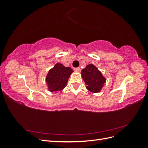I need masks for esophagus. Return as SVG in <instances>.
Segmentation results:
<instances>
[{
    "label": "esophagus",
    "mask_w": 148,
    "mask_h": 148,
    "mask_svg": "<svg viewBox=\"0 0 148 148\" xmlns=\"http://www.w3.org/2000/svg\"><path fill=\"white\" fill-rule=\"evenodd\" d=\"M74 70L76 71H78V72H79V71H81V69L79 68V67H77V68H75Z\"/></svg>",
    "instance_id": "obj_1"
}]
</instances>
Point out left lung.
Instances as JSON below:
<instances>
[{"label":"left lung","mask_w":148,"mask_h":148,"mask_svg":"<svg viewBox=\"0 0 148 148\" xmlns=\"http://www.w3.org/2000/svg\"><path fill=\"white\" fill-rule=\"evenodd\" d=\"M81 74L84 83L87 85L86 88L89 91L92 92L101 91L106 79L95 65H88L86 68L82 70Z\"/></svg>","instance_id":"1"}]
</instances>
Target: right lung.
<instances>
[{
	"label": "right lung",
	"mask_w": 148,
	"mask_h": 148,
	"mask_svg": "<svg viewBox=\"0 0 148 148\" xmlns=\"http://www.w3.org/2000/svg\"><path fill=\"white\" fill-rule=\"evenodd\" d=\"M73 71L70 67H65L60 63L56 64L49 71L46 77L49 90L51 92L62 91L66 86L68 79Z\"/></svg>",
	"instance_id": "1"
}]
</instances>
